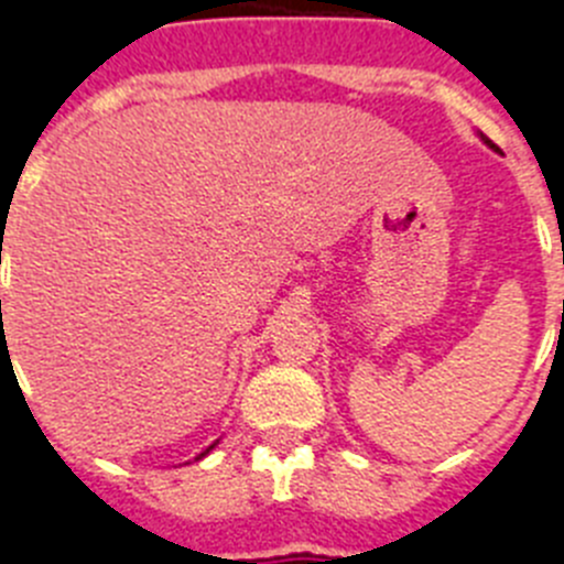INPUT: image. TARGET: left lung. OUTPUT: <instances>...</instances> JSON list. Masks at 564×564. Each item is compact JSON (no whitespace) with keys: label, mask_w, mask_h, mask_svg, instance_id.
Returning a JSON list of instances; mask_svg holds the SVG:
<instances>
[{"label":"left lung","mask_w":564,"mask_h":564,"mask_svg":"<svg viewBox=\"0 0 564 564\" xmlns=\"http://www.w3.org/2000/svg\"><path fill=\"white\" fill-rule=\"evenodd\" d=\"M480 140H484V143H486V145H491V140H486V137H484V134H480Z\"/></svg>","instance_id":"8db88e82"}]
</instances>
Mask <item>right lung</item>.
<instances>
[{
	"instance_id": "add662e5",
	"label": "right lung",
	"mask_w": 564,
	"mask_h": 564,
	"mask_svg": "<svg viewBox=\"0 0 564 564\" xmlns=\"http://www.w3.org/2000/svg\"><path fill=\"white\" fill-rule=\"evenodd\" d=\"M210 449H213V446H207V449H205V453H202V455H199V458H205V455H207V453H210Z\"/></svg>"
}]
</instances>
